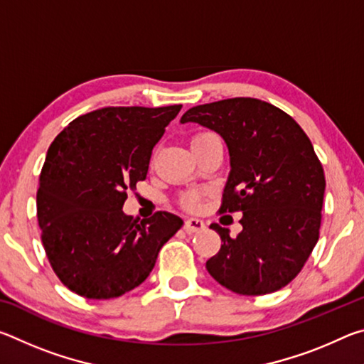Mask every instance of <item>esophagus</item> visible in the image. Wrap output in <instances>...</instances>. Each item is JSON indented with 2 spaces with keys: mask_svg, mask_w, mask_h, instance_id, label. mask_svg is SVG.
Masks as SVG:
<instances>
[{
  "mask_svg": "<svg viewBox=\"0 0 364 364\" xmlns=\"http://www.w3.org/2000/svg\"><path fill=\"white\" fill-rule=\"evenodd\" d=\"M205 230V223L199 218H188L184 221V231L193 234V232H199Z\"/></svg>",
  "mask_w": 364,
  "mask_h": 364,
  "instance_id": "1",
  "label": "esophagus"
}]
</instances>
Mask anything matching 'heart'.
Masks as SVG:
<instances>
[{"label": "heart", "mask_w": 364, "mask_h": 364, "mask_svg": "<svg viewBox=\"0 0 364 364\" xmlns=\"http://www.w3.org/2000/svg\"><path fill=\"white\" fill-rule=\"evenodd\" d=\"M208 134H212V133H197V134H194L193 139H191V146L197 143V141H200L202 138L208 136ZM200 199H202V196L199 193H189V194L183 197L181 202H183L184 207L189 208V210H197V208L200 207Z\"/></svg>", "instance_id": "1"}]
</instances>
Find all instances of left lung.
Listing matches in <instances>:
<instances>
[{"label": "left lung", "instance_id": "1", "mask_svg": "<svg viewBox=\"0 0 364 364\" xmlns=\"http://www.w3.org/2000/svg\"><path fill=\"white\" fill-rule=\"evenodd\" d=\"M186 122L225 139L231 171L218 212H242L237 237L210 225L221 247L207 260V271L241 295L279 291L300 273L319 239L326 180L310 138L284 110L255 97L191 107L181 117Z\"/></svg>", "mask_w": 364, "mask_h": 364}]
</instances>
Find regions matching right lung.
<instances>
[{"label":"right lung","instance_id":"right-lung-1","mask_svg":"<svg viewBox=\"0 0 364 364\" xmlns=\"http://www.w3.org/2000/svg\"><path fill=\"white\" fill-rule=\"evenodd\" d=\"M180 110L181 104L97 109L70 122L49 146L36 217L48 260L72 292L96 300L130 292L183 226L168 212L138 223L122 210Z\"/></svg>","mask_w":364,"mask_h":364}]
</instances>
